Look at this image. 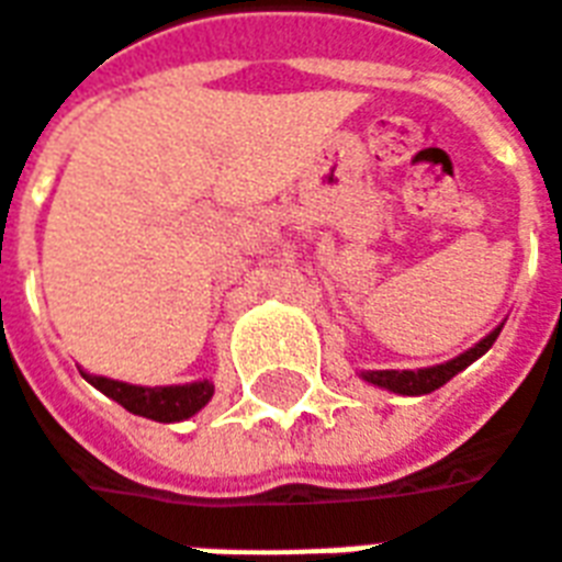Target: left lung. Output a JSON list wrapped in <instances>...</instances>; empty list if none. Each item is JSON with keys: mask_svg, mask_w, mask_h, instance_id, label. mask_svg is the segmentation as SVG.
Returning <instances> with one entry per match:
<instances>
[{"mask_svg": "<svg viewBox=\"0 0 562 562\" xmlns=\"http://www.w3.org/2000/svg\"><path fill=\"white\" fill-rule=\"evenodd\" d=\"M501 328H504V323H501L495 331H488L480 344L471 346L468 352L450 358V361H445V364L420 367V370H361L358 376L364 379V382H370V385L385 387V391H391V394H403V396L432 394V391H438L441 385H447V382L457 376V373H462L468 364H474L476 358L486 356L488 349H492V344L497 340V335H501Z\"/></svg>", "mask_w": 562, "mask_h": 562, "instance_id": "1", "label": "left lung"}]
</instances>
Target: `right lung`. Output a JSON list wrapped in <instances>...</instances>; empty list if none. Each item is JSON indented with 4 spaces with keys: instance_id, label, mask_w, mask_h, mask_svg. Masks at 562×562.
Returning a JSON list of instances; mask_svg holds the SVG:
<instances>
[{
    "instance_id": "1",
    "label": "right lung",
    "mask_w": 562,
    "mask_h": 562,
    "mask_svg": "<svg viewBox=\"0 0 562 562\" xmlns=\"http://www.w3.org/2000/svg\"><path fill=\"white\" fill-rule=\"evenodd\" d=\"M91 385L105 394L109 400H115L117 406H124L126 412H133L138 417H150L159 424H177L186 417L198 415L201 408L213 400L216 385L210 379H198V382H186V385H130V382H117V379L97 376L88 370H79Z\"/></svg>"
}]
</instances>
